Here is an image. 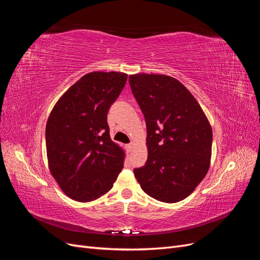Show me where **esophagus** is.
Wrapping results in <instances>:
<instances>
[{
	"mask_svg": "<svg viewBox=\"0 0 260 260\" xmlns=\"http://www.w3.org/2000/svg\"><path fill=\"white\" fill-rule=\"evenodd\" d=\"M127 147H128V151H133V148H135V143H130V144H128L127 145Z\"/></svg>",
	"mask_w": 260,
	"mask_h": 260,
	"instance_id": "34e87169",
	"label": "esophagus"
}]
</instances>
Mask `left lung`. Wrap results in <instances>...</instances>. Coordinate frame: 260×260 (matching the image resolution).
I'll use <instances>...</instances> for the list:
<instances>
[{
	"label": "left lung",
	"mask_w": 260,
	"mask_h": 260,
	"mask_svg": "<svg viewBox=\"0 0 260 260\" xmlns=\"http://www.w3.org/2000/svg\"><path fill=\"white\" fill-rule=\"evenodd\" d=\"M133 95L146 121L147 160L135 177L151 198L177 203L207 175L212 130L192 93L176 78L161 74L129 76Z\"/></svg>",
	"instance_id": "obj_1"
}]
</instances>
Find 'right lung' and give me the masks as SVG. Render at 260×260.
Masks as SVG:
<instances>
[{
	"label": "right lung",
	"mask_w": 260,
	"mask_h": 260,
	"mask_svg": "<svg viewBox=\"0 0 260 260\" xmlns=\"http://www.w3.org/2000/svg\"><path fill=\"white\" fill-rule=\"evenodd\" d=\"M128 75L92 72L54 105L45 128L51 175L68 198L90 202L105 195L123 168L124 149L112 141L107 112Z\"/></svg>",
	"instance_id": "add662e5"
}]
</instances>
